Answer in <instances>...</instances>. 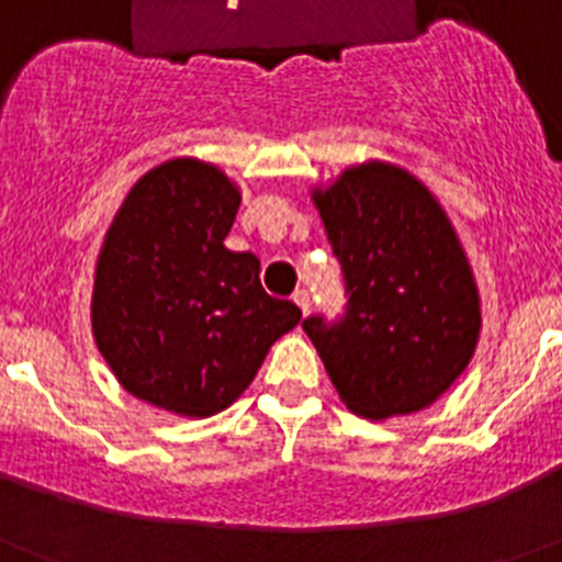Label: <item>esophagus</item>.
I'll use <instances>...</instances> for the list:
<instances>
[{
    "label": "esophagus",
    "instance_id": "1",
    "mask_svg": "<svg viewBox=\"0 0 562 562\" xmlns=\"http://www.w3.org/2000/svg\"><path fill=\"white\" fill-rule=\"evenodd\" d=\"M295 304H297V310L304 312V315H310V310H312L310 292H306V290H297V292H295Z\"/></svg>",
    "mask_w": 562,
    "mask_h": 562
}]
</instances>
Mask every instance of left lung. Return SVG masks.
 Masks as SVG:
<instances>
[{
  "label": "left lung",
  "mask_w": 562,
  "mask_h": 562,
  "mask_svg": "<svg viewBox=\"0 0 562 562\" xmlns=\"http://www.w3.org/2000/svg\"><path fill=\"white\" fill-rule=\"evenodd\" d=\"M342 270L346 310L304 331L349 411L366 419L428 408L479 342V290L434 193L389 162L342 171L315 191Z\"/></svg>",
  "instance_id": "obj_1"
}]
</instances>
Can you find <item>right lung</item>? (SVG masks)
<instances>
[{
	"label": "right lung",
	"mask_w": 562,
	"mask_h": 562,
	"mask_svg": "<svg viewBox=\"0 0 562 562\" xmlns=\"http://www.w3.org/2000/svg\"><path fill=\"white\" fill-rule=\"evenodd\" d=\"M236 186L216 166L168 160L134 182L103 238L92 331L132 396L213 416L241 396L301 310L267 295L261 261L225 247Z\"/></svg>",
	"instance_id": "1"
}]
</instances>
